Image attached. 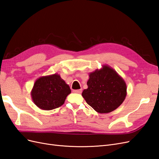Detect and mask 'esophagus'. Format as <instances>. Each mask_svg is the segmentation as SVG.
I'll return each mask as SVG.
<instances>
[{
  "mask_svg": "<svg viewBox=\"0 0 159 159\" xmlns=\"http://www.w3.org/2000/svg\"><path fill=\"white\" fill-rule=\"evenodd\" d=\"M74 93H81V91H82V89H77V90H74L73 91Z\"/></svg>",
  "mask_w": 159,
  "mask_h": 159,
  "instance_id": "1",
  "label": "esophagus"
}]
</instances>
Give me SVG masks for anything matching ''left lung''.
Returning <instances> with one entry per match:
<instances>
[{
    "label": "left lung",
    "instance_id": "left-lung-1",
    "mask_svg": "<svg viewBox=\"0 0 159 159\" xmlns=\"http://www.w3.org/2000/svg\"><path fill=\"white\" fill-rule=\"evenodd\" d=\"M88 89L81 95L95 111L108 113L124 102L127 95L125 81L117 72L108 65L89 74Z\"/></svg>",
    "mask_w": 159,
    "mask_h": 159
}]
</instances>
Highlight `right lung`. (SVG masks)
<instances>
[{"label":"right lung","instance_id":"obj_1","mask_svg":"<svg viewBox=\"0 0 159 159\" xmlns=\"http://www.w3.org/2000/svg\"><path fill=\"white\" fill-rule=\"evenodd\" d=\"M70 93V86L56 73L38 78L30 95L34 103L38 107L49 111L61 106Z\"/></svg>","mask_w":159,"mask_h":159}]
</instances>
